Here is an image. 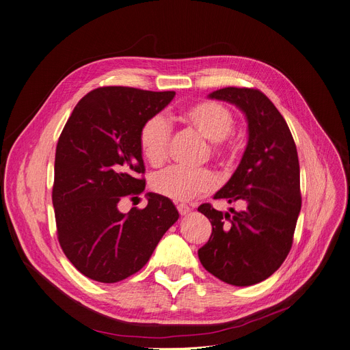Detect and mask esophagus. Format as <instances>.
Returning a JSON list of instances; mask_svg holds the SVG:
<instances>
[{"mask_svg": "<svg viewBox=\"0 0 350 350\" xmlns=\"http://www.w3.org/2000/svg\"><path fill=\"white\" fill-rule=\"evenodd\" d=\"M177 209H178V212H180V215H187L189 211V206L188 205H185V204H177Z\"/></svg>", "mask_w": 350, "mask_h": 350, "instance_id": "34e87169", "label": "esophagus"}]
</instances>
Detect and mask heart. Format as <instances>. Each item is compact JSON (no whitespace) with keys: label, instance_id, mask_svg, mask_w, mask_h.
<instances>
[{"label":"heart","instance_id":"b5f03b06","mask_svg":"<svg viewBox=\"0 0 350 350\" xmlns=\"http://www.w3.org/2000/svg\"><path fill=\"white\" fill-rule=\"evenodd\" d=\"M185 122L211 142V154L219 162H226L232 154L228 137L234 130V117L229 109L216 102H200L188 107L183 116ZM170 126L166 118L156 114L146 120L139 131V146L146 161L161 165L169 149ZM154 193L174 201H189L209 194L215 188V177L206 169H185L170 166L152 177Z\"/></svg>","mask_w":350,"mask_h":350}]
</instances>
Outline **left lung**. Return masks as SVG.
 I'll use <instances>...</instances> for the list:
<instances>
[{
	"mask_svg": "<svg viewBox=\"0 0 350 350\" xmlns=\"http://www.w3.org/2000/svg\"><path fill=\"white\" fill-rule=\"evenodd\" d=\"M211 99L237 106L247 118L248 142L230 180L213 196L244 209L224 213L202 204L198 211L212 225L198 250L202 267L233 286H251L269 278L292 248L301 208L296 144L282 114L265 94L252 88H224Z\"/></svg>",
	"mask_w": 350,
	"mask_h": 350,
	"instance_id": "left-lung-1",
	"label": "left lung"
}]
</instances>
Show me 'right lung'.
<instances>
[{"label":"right lung","mask_w":350,"mask_h":350,"mask_svg":"<svg viewBox=\"0 0 350 350\" xmlns=\"http://www.w3.org/2000/svg\"><path fill=\"white\" fill-rule=\"evenodd\" d=\"M176 92L129 86L93 89L62 130L54 162L53 206L59 245L85 276L120 282L138 272L178 219L174 204L148 193L144 209L118 211L122 197L139 196L145 173L139 131Z\"/></svg>","instance_id":"right-lung-1"}]
</instances>
